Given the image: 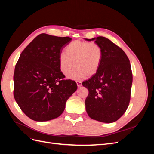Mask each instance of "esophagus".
<instances>
[{
	"label": "esophagus",
	"mask_w": 154,
	"mask_h": 154,
	"mask_svg": "<svg viewBox=\"0 0 154 154\" xmlns=\"http://www.w3.org/2000/svg\"><path fill=\"white\" fill-rule=\"evenodd\" d=\"M76 83H77V85H78V87H81V86H82V82H80V81H78V82H76Z\"/></svg>",
	"instance_id": "1"
}]
</instances>
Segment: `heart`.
I'll use <instances>...</instances> for the list:
<instances>
[{"label": "heart", "mask_w": 154, "mask_h": 154, "mask_svg": "<svg viewBox=\"0 0 154 154\" xmlns=\"http://www.w3.org/2000/svg\"><path fill=\"white\" fill-rule=\"evenodd\" d=\"M103 52L101 46L94 42L76 40L70 43L66 48V53L59 55V67L62 73L68 75L74 66L69 77L80 80L91 77L99 71L102 63Z\"/></svg>", "instance_id": "obj_1"}]
</instances>
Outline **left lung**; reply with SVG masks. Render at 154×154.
Instances as JSON below:
<instances>
[{"label": "left lung", "instance_id": "1", "mask_svg": "<svg viewBox=\"0 0 154 154\" xmlns=\"http://www.w3.org/2000/svg\"><path fill=\"white\" fill-rule=\"evenodd\" d=\"M95 40L103 52L99 71L82 85L88 88L86 111L92 119L110 123L127 110L130 100L132 72L129 59L119 46L103 36Z\"/></svg>", "mask_w": 154, "mask_h": 154}]
</instances>
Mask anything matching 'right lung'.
<instances>
[{"instance_id": "add662e5", "label": "right lung", "mask_w": 154, "mask_h": 154, "mask_svg": "<svg viewBox=\"0 0 154 154\" xmlns=\"http://www.w3.org/2000/svg\"><path fill=\"white\" fill-rule=\"evenodd\" d=\"M72 38L45 33L37 36L20 54L13 75L15 100L27 117L36 122L57 118L77 89L64 80L58 58Z\"/></svg>"}]
</instances>
